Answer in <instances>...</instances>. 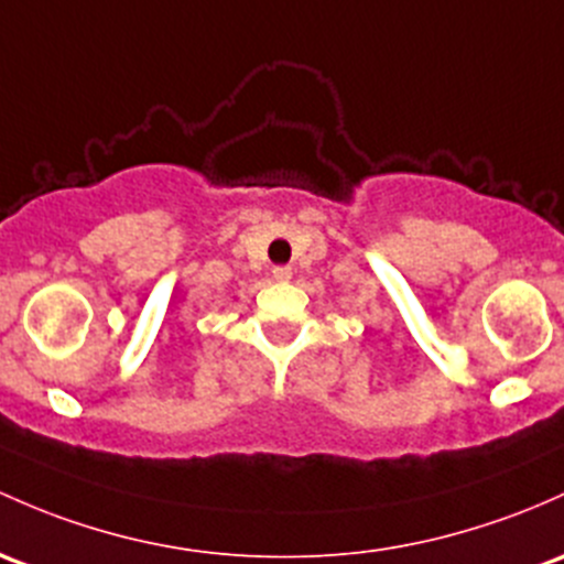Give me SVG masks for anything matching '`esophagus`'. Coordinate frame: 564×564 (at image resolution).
<instances>
[{"mask_svg": "<svg viewBox=\"0 0 564 564\" xmlns=\"http://www.w3.org/2000/svg\"><path fill=\"white\" fill-rule=\"evenodd\" d=\"M272 278H275L278 283H286L289 278H292V270H289V267H275V270H272Z\"/></svg>", "mask_w": 564, "mask_h": 564, "instance_id": "34e87169", "label": "esophagus"}]
</instances>
